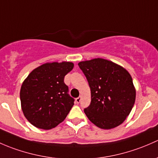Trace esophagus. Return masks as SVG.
<instances>
[{
  "label": "esophagus",
  "instance_id": "34e87169",
  "mask_svg": "<svg viewBox=\"0 0 158 158\" xmlns=\"http://www.w3.org/2000/svg\"><path fill=\"white\" fill-rule=\"evenodd\" d=\"M81 97H77V98L75 99V100H76V102H77V103H79L80 102H81Z\"/></svg>",
  "mask_w": 158,
  "mask_h": 158
}]
</instances>
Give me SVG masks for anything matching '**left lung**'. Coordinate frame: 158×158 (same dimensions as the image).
Wrapping results in <instances>:
<instances>
[{"mask_svg":"<svg viewBox=\"0 0 158 158\" xmlns=\"http://www.w3.org/2000/svg\"><path fill=\"white\" fill-rule=\"evenodd\" d=\"M91 91V102L84 113L91 123L103 129L121 125L135 101V88L129 73L103 58L78 63Z\"/></svg>","mask_w":158,"mask_h":158,"instance_id":"left-lung-1","label":"left lung"}]
</instances>
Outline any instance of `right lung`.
<instances>
[{
  "label": "right lung",
  "mask_w": 158,
  "mask_h": 158,
  "mask_svg": "<svg viewBox=\"0 0 158 158\" xmlns=\"http://www.w3.org/2000/svg\"><path fill=\"white\" fill-rule=\"evenodd\" d=\"M74 68L69 61L45 63L34 69L21 86V108L35 127L48 130L66 118L74 99L68 94L64 76Z\"/></svg>",
  "instance_id": "add662e5"
}]
</instances>
